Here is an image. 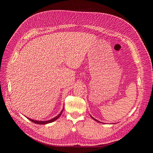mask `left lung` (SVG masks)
Listing matches in <instances>:
<instances>
[{"mask_svg": "<svg viewBox=\"0 0 153 153\" xmlns=\"http://www.w3.org/2000/svg\"><path fill=\"white\" fill-rule=\"evenodd\" d=\"M91 117H92V119H94V120H95V121H97V122H100V121H98V120H96V119H94V118H93V117H92V116H91Z\"/></svg>", "mask_w": 153, "mask_h": 153, "instance_id": "1", "label": "left lung"}]
</instances>
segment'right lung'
I'll list each match as a JSON object with an SVG mask.
<instances>
[{
	"label": "right lung",
	"mask_w": 153,
	"mask_h": 153,
	"mask_svg": "<svg viewBox=\"0 0 153 153\" xmlns=\"http://www.w3.org/2000/svg\"><path fill=\"white\" fill-rule=\"evenodd\" d=\"M62 110L61 111V112L58 115H57L56 117H54V118H53L52 119H51V120H50V121H34V120H33V119H29V118H28L30 121H31L32 122H33L34 123H36V124H47V123H52V122H53L54 121H55V120H57L60 116H61V115L62 114Z\"/></svg>",
	"instance_id": "add662e5"
}]
</instances>
